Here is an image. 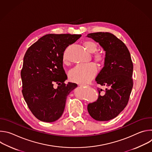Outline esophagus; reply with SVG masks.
I'll return each instance as SVG.
<instances>
[{
  "label": "esophagus",
  "mask_w": 152,
  "mask_h": 152,
  "mask_svg": "<svg viewBox=\"0 0 152 152\" xmlns=\"http://www.w3.org/2000/svg\"><path fill=\"white\" fill-rule=\"evenodd\" d=\"M79 86H81V87H87V86H88V85H85V84H80V85H79Z\"/></svg>",
  "instance_id": "1"
}]
</instances>
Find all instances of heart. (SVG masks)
Masks as SVG:
<instances>
[{"label":"heart","instance_id":"1","mask_svg":"<svg viewBox=\"0 0 152 152\" xmlns=\"http://www.w3.org/2000/svg\"><path fill=\"white\" fill-rule=\"evenodd\" d=\"M83 46L86 50L91 53L96 51L98 47L96 43L92 40L85 41L83 42ZM105 58V54L102 52H96L93 55L94 60L100 64H102L104 62ZM66 52H64L63 54V61L66 62ZM97 72V67L94 63L91 62L86 64L78 65L70 72L69 78L70 80L74 82L85 83L92 80L96 75Z\"/></svg>","mask_w":152,"mask_h":152}]
</instances>
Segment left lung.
I'll use <instances>...</instances> for the list:
<instances>
[{"label":"left lung","instance_id":"1","mask_svg":"<svg viewBox=\"0 0 152 152\" xmlns=\"http://www.w3.org/2000/svg\"><path fill=\"white\" fill-rule=\"evenodd\" d=\"M99 42L106 52L104 66L96 81L105 86L104 94L98 88L97 100L88 104L91 117L104 121L116 117L127 106L133 87V63L124 43L109 32H95L87 35Z\"/></svg>","mask_w":152,"mask_h":152}]
</instances>
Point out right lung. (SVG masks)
Listing matches in <instances>:
<instances>
[{
    "label": "right lung",
    "mask_w": 152,
    "mask_h": 152,
    "mask_svg": "<svg viewBox=\"0 0 152 152\" xmlns=\"http://www.w3.org/2000/svg\"><path fill=\"white\" fill-rule=\"evenodd\" d=\"M81 35L48 34L27 50L21 70L22 94L29 109L38 120L53 122L64 110L67 96L77 86L64 82L63 54ZM55 83L58 86L54 88Z\"/></svg>",
    "instance_id": "1"
}]
</instances>
